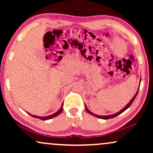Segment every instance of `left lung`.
Listing matches in <instances>:
<instances>
[{
  "label": "left lung",
  "instance_id": "left-lung-1",
  "mask_svg": "<svg viewBox=\"0 0 153 153\" xmlns=\"http://www.w3.org/2000/svg\"><path fill=\"white\" fill-rule=\"evenodd\" d=\"M141 79H140V83H141ZM139 85H140V84H139ZM139 88H138V90H137V93H136L135 95L134 96L132 99H131V100H130V102H129V103L127 104V105L125 106L124 108H122V109H121V110L120 111L117 112V113H116V114H111V115H107V116H99V115L95 114H93V112H91V111H90V110L88 109V108H87L86 105H85V110H86V111H87L88 113V114H91V115H92V116H95V117H97V118H100V119H104V120H107V119H110V118H115V117L118 116V115H120V114H122L123 112H124L125 110H127V108H128L129 107V106H130L131 105V104H132V102H134V99H135V98H136V97H137V94H138V92H139Z\"/></svg>",
  "mask_w": 153,
  "mask_h": 153
}]
</instances>
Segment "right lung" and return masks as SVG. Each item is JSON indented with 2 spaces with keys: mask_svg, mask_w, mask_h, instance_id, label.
I'll list each match as a JSON object with an SVG mask.
<instances>
[{
  "mask_svg": "<svg viewBox=\"0 0 153 153\" xmlns=\"http://www.w3.org/2000/svg\"><path fill=\"white\" fill-rule=\"evenodd\" d=\"M62 104H63V103L62 104L61 106H60V109L58 111H56V113H54V114L50 115V116H35V115H32L30 114H29V113L27 112V114H28L30 116H31L32 117H33V118H38V119H40V120H49V119L51 118H54V117L57 116L59 115L60 113L62 112Z\"/></svg>",
  "mask_w": 153,
  "mask_h": 153,
  "instance_id": "right-lung-1",
  "label": "right lung"
}]
</instances>
